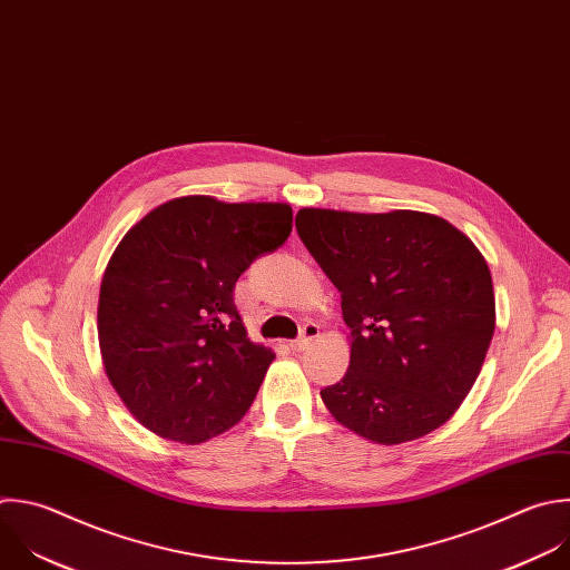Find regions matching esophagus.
<instances>
[{
    "mask_svg": "<svg viewBox=\"0 0 570 570\" xmlns=\"http://www.w3.org/2000/svg\"><path fill=\"white\" fill-rule=\"evenodd\" d=\"M317 335H320V326H317L315 322H308V324L302 326V335L291 342V348H293V351H304V348L311 346V342H313Z\"/></svg>",
    "mask_w": 570,
    "mask_h": 570,
    "instance_id": "esophagus-1",
    "label": "esophagus"
}]
</instances>
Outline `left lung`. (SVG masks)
I'll use <instances>...</instances> for the list:
<instances>
[{
    "label": "left lung",
    "instance_id": "1",
    "mask_svg": "<svg viewBox=\"0 0 570 570\" xmlns=\"http://www.w3.org/2000/svg\"><path fill=\"white\" fill-rule=\"evenodd\" d=\"M295 228L342 295L351 362L320 392L357 436L399 445L441 428L465 401L494 333V288L479 248L441 217L302 208Z\"/></svg>",
    "mask_w": 570,
    "mask_h": 570
}]
</instances>
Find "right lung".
Here are the masks:
<instances>
[{
    "label": "right lung",
    "instance_id": "obj_1",
    "mask_svg": "<svg viewBox=\"0 0 570 570\" xmlns=\"http://www.w3.org/2000/svg\"><path fill=\"white\" fill-rule=\"evenodd\" d=\"M286 204L171 199L114 250L98 299L109 383L149 432L199 445L250 410L275 353L246 337L239 275L291 235Z\"/></svg>",
    "mask_w": 570,
    "mask_h": 570
}]
</instances>
